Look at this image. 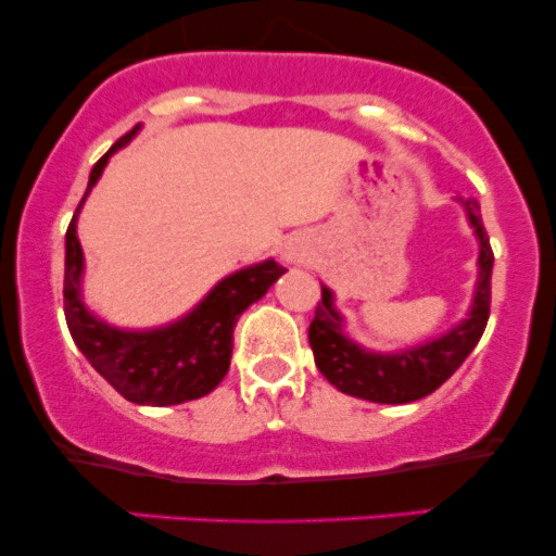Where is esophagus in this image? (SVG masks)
Masks as SVG:
<instances>
[{
	"label": "esophagus",
	"instance_id": "obj_1",
	"mask_svg": "<svg viewBox=\"0 0 556 556\" xmlns=\"http://www.w3.org/2000/svg\"><path fill=\"white\" fill-rule=\"evenodd\" d=\"M298 256H300L298 248H292V245L285 248V258H287V261H292V258H298Z\"/></svg>",
	"mask_w": 556,
	"mask_h": 556
}]
</instances>
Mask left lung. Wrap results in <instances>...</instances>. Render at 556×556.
<instances>
[{"label":"left lung","instance_id":"1","mask_svg":"<svg viewBox=\"0 0 556 556\" xmlns=\"http://www.w3.org/2000/svg\"><path fill=\"white\" fill-rule=\"evenodd\" d=\"M463 206L476 229L478 242H481L476 295L468 318L439 340L402 350V353L381 355L363 350L344 334L342 316L334 311L331 292L321 287V300H318L316 316L308 327V340L318 371L327 376L329 384L368 402L405 405V402H416L431 394L463 366V361L468 358L486 329L491 308V266H494V253H491L489 235L483 229L481 208L473 198L463 201Z\"/></svg>","mask_w":556,"mask_h":556}]
</instances>
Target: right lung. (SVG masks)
Segmentation results:
<instances>
[{
  "mask_svg": "<svg viewBox=\"0 0 556 556\" xmlns=\"http://www.w3.org/2000/svg\"><path fill=\"white\" fill-rule=\"evenodd\" d=\"M136 125L93 164L88 190L104 172L117 149L130 143ZM86 190V195H88ZM83 195V201H86ZM78 203V212L83 206ZM78 212L73 214L65 235V318L80 353L110 384L136 405H180L198 400L219 387L232 358V331L242 311L277 282L287 269L277 261L248 266L229 274L180 321L151 331L114 329L88 314L80 300L83 251L78 240Z\"/></svg>",
  "mask_w": 556,
  "mask_h": 556,
  "instance_id": "add662e5",
  "label": "right lung"
}]
</instances>
